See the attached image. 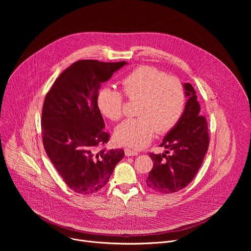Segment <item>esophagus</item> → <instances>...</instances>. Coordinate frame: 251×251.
Instances as JSON below:
<instances>
[{"label": "esophagus", "mask_w": 251, "mask_h": 251, "mask_svg": "<svg viewBox=\"0 0 251 251\" xmlns=\"http://www.w3.org/2000/svg\"><path fill=\"white\" fill-rule=\"evenodd\" d=\"M125 155L127 156V157H130V156H137L139 153L137 152V151H134V150H131V149H129V148H125Z\"/></svg>", "instance_id": "1"}]
</instances>
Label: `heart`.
Masks as SVG:
<instances>
[{"mask_svg":"<svg viewBox=\"0 0 251 251\" xmlns=\"http://www.w3.org/2000/svg\"><path fill=\"white\" fill-rule=\"evenodd\" d=\"M123 94L129 100H140L137 118L128 119L115 130V139L124 146L141 149L158 133L171 131L185 111L187 96L183 82L164 71L148 65L136 67L122 80ZM97 106L112 121H119L125 112L122 92L106 86L99 90Z\"/></svg>","mask_w":251,"mask_h":251,"instance_id":"b5f03b06","label":"heart"}]
</instances>
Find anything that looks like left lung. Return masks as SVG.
<instances>
[{
  "label": "left lung",
  "mask_w": 251,
  "mask_h": 251,
  "mask_svg": "<svg viewBox=\"0 0 251 251\" xmlns=\"http://www.w3.org/2000/svg\"><path fill=\"white\" fill-rule=\"evenodd\" d=\"M189 97L183 116L164 138L162 147L172 151L171 155L149 154L153 169L146 180L147 186L162 194H171L186 188L199 172L209 145L207 122L200 115L201 106L196 90L185 83ZM169 151H166V153Z\"/></svg>",
  "instance_id": "left-lung-1"
}]
</instances>
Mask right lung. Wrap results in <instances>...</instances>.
I'll use <instances>...</instances> for the list:
<instances>
[{"label": "right lung", "instance_id": "right-lung-1", "mask_svg": "<svg viewBox=\"0 0 251 251\" xmlns=\"http://www.w3.org/2000/svg\"><path fill=\"white\" fill-rule=\"evenodd\" d=\"M127 62L75 61L64 69L47 93L42 113L44 148L64 183L80 195L108 182L122 149L106 150L110 135L97 106L100 84Z\"/></svg>", "mask_w": 251, "mask_h": 251}]
</instances>
